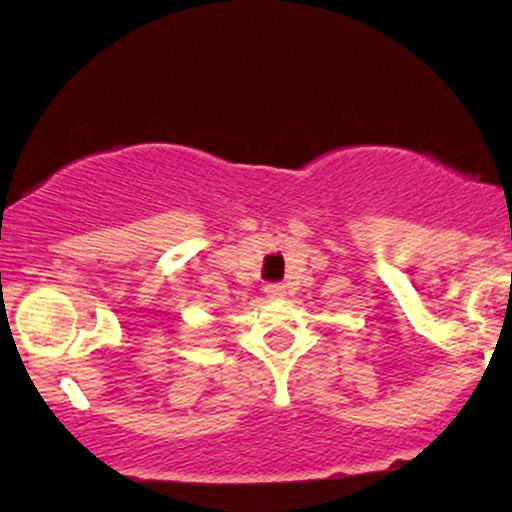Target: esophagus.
Here are the masks:
<instances>
[{"mask_svg":"<svg viewBox=\"0 0 512 512\" xmlns=\"http://www.w3.org/2000/svg\"><path fill=\"white\" fill-rule=\"evenodd\" d=\"M262 291L267 298H281L284 296V284H267Z\"/></svg>","mask_w":512,"mask_h":512,"instance_id":"1","label":"esophagus"}]
</instances>
